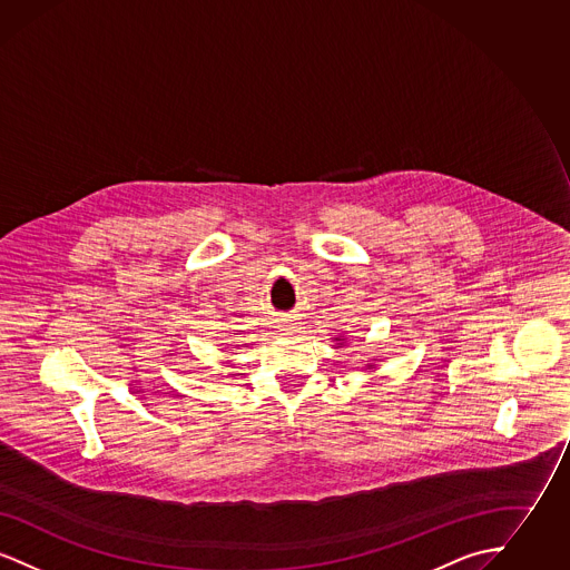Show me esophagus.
Instances as JSON below:
<instances>
[{
	"instance_id": "34e87169",
	"label": "esophagus",
	"mask_w": 570,
	"mask_h": 570,
	"mask_svg": "<svg viewBox=\"0 0 570 570\" xmlns=\"http://www.w3.org/2000/svg\"><path fill=\"white\" fill-rule=\"evenodd\" d=\"M286 331H291V328H286Z\"/></svg>"
}]
</instances>
